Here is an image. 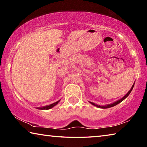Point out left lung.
<instances>
[{"label": "left lung", "instance_id": "1", "mask_svg": "<svg viewBox=\"0 0 147 147\" xmlns=\"http://www.w3.org/2000/svg\"><path fill=\"white\" fill-rule=\"evenodd\" d=\"M134 85L132 86V87H131V89H130V91H129L128 92L127 94H126V95H125V96H123V97L121 99H120V100H117V101H116L115 102H113V104H108V105H106V106H98V105H96V104H95L93 103V102H90L91 104H93V105L95 106H96V107H98V108H104V109L108 108H111V107L115 106H116V105H117V104H119L120 102H121L122 101H123V100H124V99H125L126 97H127V96H128L129 95V94H130V93H131V90H132V89H133V88H134Z\"/></svg>", "mask_w": 147, "mask_h": 147}]
</instances>
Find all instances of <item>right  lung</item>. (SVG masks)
I'll list each match as a JSON object with an SVG mask.
<instances>
[{"instance_id": "add662e5", "label": "right lung", "mask_w": 147, "mask_h": 147, "mask_svg": "<svg viewBox=\"0 0 147 147\" xmlns=\"http://www.w3.org/2000/svg\"><path fill=\"white\" fill-rule=\"evenodd\" d=\"M59 102V101H57V102H54V103L52 104H50V105H49V106L42 107V108H39L38 109H51V108H53V107H54V106H56V104Z\"/></svg>"}]
</instances>
